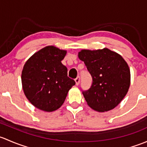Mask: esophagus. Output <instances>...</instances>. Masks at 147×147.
Segmentation results:
<instances>
[{
  "mask_svg": "<svg viewBox=\"0 0 147 147\" xmlns=\"http://www.w3.org/2000/svg\"><path fill=\"white\" fill-rule=\"evenodd\" d=\"M75 82H76V86H78V85L79 84V82H80L79 76H78L76 78V79H75Z\"/></svg>",
  "mask_w": 147,
  "mask_h": 147,
  "instance_id": "34e87169",
  "label": "esophagus"
}]
</instances>
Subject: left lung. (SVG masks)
<instances>
[{"label": "left lung", "instance_id": "obj_1", "mask_svg": "<svg viewBox=\"0 0 147 147\" xmlns=\"http://www.w3.org/2000/svg\"><path fill=\"white\" fill-rule=\"evenodd\" d=\"M78 58L84 61L93 78L91 87L83 92L89 107L106 112L120 103L130 86V69L121 55L107 48L82 49Z\"/></svg>", "mask_w": 147, "mask_h": 147}]
</instances>
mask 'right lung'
Returning <instances> with one entry per match:
<instances>
[{
    "instance_id": "add662e5",
    "label": "right lung",
    "mask_w": 147,
    "mask_h": 147,
    "mask_svg": "<svg viewBox=\"0 0 147 147\" xmlns=\"http://www.w3.org/2000/svg\"><path fill=\"white\" fill-rule=\"evenodd\" d=\"M66 50L47 46L34 53L22 71V90L37 108L53 112L64 102L75 81L67 76V68L61 63Z\"/></svg>"
}]
</instances>
